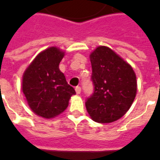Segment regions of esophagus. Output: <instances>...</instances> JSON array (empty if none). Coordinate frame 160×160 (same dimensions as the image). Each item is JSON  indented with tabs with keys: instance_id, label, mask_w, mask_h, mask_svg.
I'll return each mask as SVG.
<instances>
[{
	"instance_id": "1",
	"label": "esophagus",
	"mask_w": 160,
	"mask_h": 160,
	"mask_svg": "<svg viewBox=\"0 0 160 160\" xmlns=\"http://www.w3.org/2000/svg\"><path fill=\"white\" fill-rule=\"evenodd\" d=\"M75 92H76L77 94H80V92H81V88H80V87H75Z\"/></svg>"
}]
</instances>
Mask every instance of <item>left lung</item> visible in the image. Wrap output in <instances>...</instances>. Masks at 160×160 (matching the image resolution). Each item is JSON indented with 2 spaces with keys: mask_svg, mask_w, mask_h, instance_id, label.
I'll list each match as a JSON object with an SVG mask.
<instances>
[{
  "mask_svg": "<svg viewBox=\"0 0 160 160\" xmlns=\"http://www.w3.org/2000/svg\"><path fill=\"white\" fill-rule=\"evenodd\" d=\"M93 93L86 107L92 119L99 123L118 120L130 108L137 92L136 76L132 67L105 46L90 55Z\"/></svg>",
  "mask_w": 160,
  "mask_h": 160,
  "instance_id": "obj_1",
  "label": "left lung"
}]
</instances>
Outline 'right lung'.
Wrapping results in <instances>:
<instances>
[{"mask_svg": "<svg viewBox=\"0 0 160 160\" xmlns=\"http://www.w3.org/2000/svg\"><path fill=\"white\" fill-rule=\"evenodd\" d=\"M64 52L50 47L39 53L24 73L22 90L32 111L44 118L62 113L75 91L68 84L59 63Z\"/></svg>", "mask_w": 160, "mask_h": 160, "instance_id": "obj_1", "label": "right lung"}]
</instances>
